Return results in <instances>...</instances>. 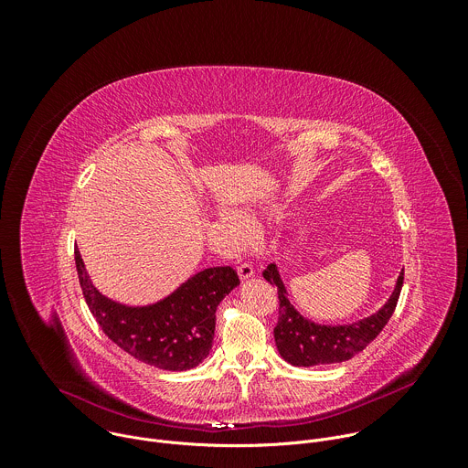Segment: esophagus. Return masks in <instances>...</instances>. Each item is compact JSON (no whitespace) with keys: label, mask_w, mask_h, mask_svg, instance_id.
Returning <instances> with one entry per match:
<instances>
[{"label":"esophagus","mask_w":468,"mask_h":468,"mask_svg":"<svg viewBox=\"0 0 468 468\" xmlns=\"http://www.w3.org/2000/svg\"><path fill=\"white\" fill-rule=\"evenodd\" d=\"M237 272H239V278H240V280H248V278H251V276L255 274L253 266H251L250 262H240V264L237 266Z\"/></svg>","instance_id":"34e87169"}]
</instances>
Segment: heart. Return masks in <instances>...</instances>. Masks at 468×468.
Returning a JSON list of instances; mask_svg holds the SVG:
<instances>
[{"label": "heart", "mask_w": 468, "mask_h": 468, "mask_svg": "<svg viewBox=\"0 0 468 468\" xmlns=\"http://www.w3.org/2000/svg\"><path fill=\"white\" fill-rule=\"evenodd\" d=\"M224 218H226V222H228V226H229L231 231H235V233L244 231L246 222H244V218H242L239 213H226Z\"/></svg>", "instance_id": "1"}]
</instances>
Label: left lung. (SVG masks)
Wrapping results in <instances>:
<instances>
[{"label": "left lung", "instance_id": "left-lung-1", "mask_svg": "<svg viewBox=\"0 0 468 468\" xmlns=\"http://www.w3.org/2000/svg\"><path fill=\"white\" fill-rule=\"evenodd\" d=\"M262 276L266 282H271V285L278 287L280 318L274 327V339L280 356L294 367L343 363L363 352L379 335L392 316L399 291L404 285L402 271L390 298L378 313L346 325H322L303 318L289 302L287 289L280 278L276 264L266 266Z\"/></svg>", "mask_w": 468, "mask_h": 468}]
</instances>
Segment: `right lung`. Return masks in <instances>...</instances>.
Returning <instances> with one entry per match:
<instances>
[{
	"label": "right lung",
	"mask_w": 468,
	"mask_h": 468,
	"mask_svg": "<svg viewBox=\"0 0 468 468\" xmlns=\"http://www.w3.org/2000/svg\"><path fill=\"white\" fill-rule=\"evenodd\" d=\"M76 269L85 302L105 335L135 359L172 372L194 368L209 356L217 307L240 283L231 266H213L188 278L165 300L131 307L92 285L80 250Z\"/></svg>",
	"instance_id": "obj_1"
}]
</instances>
